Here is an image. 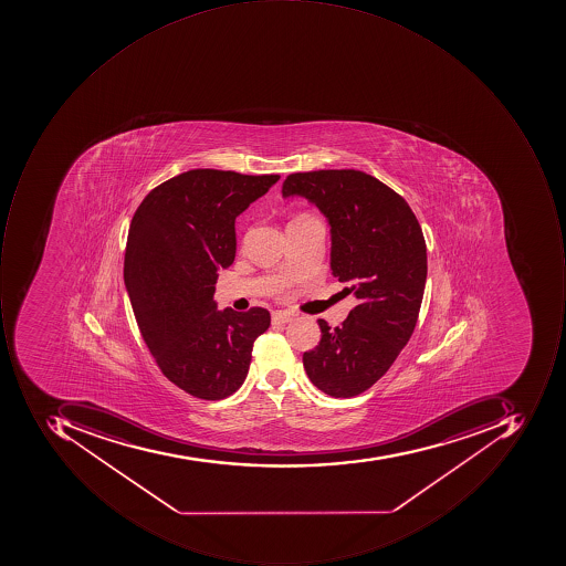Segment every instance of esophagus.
Wrapping results in <instances>:
<instances>
[{
	"instance_id": "esophagus-1",
	"label": "esophagus",
	"mask_w": 566,
	"mask_h": 566,
	"mask_svg": "<svg viewBox=\"0 0 566 566\" xmlns=\"http://www.w3.org/2000/svg\"><path fill=\"white\" fill-rule=\"evenodd\" d=\"M292 318H294V316H292L289 311H272V323H274V325H285V323L291 322Z\"/></svg>"
}]
</instances>
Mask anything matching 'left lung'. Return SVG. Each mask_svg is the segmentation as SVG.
<instances>
[{"instance_id": "obj_1", "label": "left lung", "mask_w": 566, "mask_h": 566, "mask_svg": "<svg viewBox=\"0 0 566 566\" xmlns=\"http://www.w3.org/2000/svg\"><path fill=\"white\" fill-rule=\"evenodd\" d=\"M282 197H303L326 218L329 269L358 300L342 326L318 319L322 340L304 352L307 377L352 398L385 376L410 340L427 281V247L403 197L357 170L292 174Z\"/></svg>"}]
</instances>
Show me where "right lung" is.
<instances>
[{
	"instance_id": "add662e5",
	"label": "right lung",
	"mask_w": 566,
	"mask_h": 566,
	"mask_svg": "<svg viewBox=\"0 0 566 566\" xmlns=\"http://www.w3.org/2000/svg\"><path fill=\"white\" fill-rule=\"evenodd\" d=\"M279 175L190 170L158 185L130 221L124 284L140 335L174 385L222 399L247 379L270 313L218 310L219 270L237 255L234 221Z\"/></svg>"
}]
</instances>
